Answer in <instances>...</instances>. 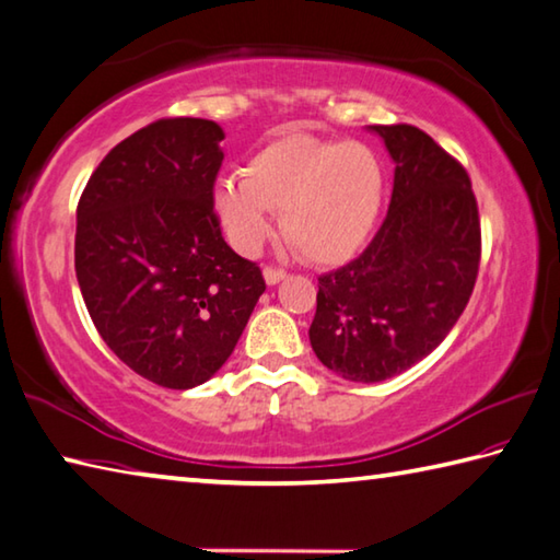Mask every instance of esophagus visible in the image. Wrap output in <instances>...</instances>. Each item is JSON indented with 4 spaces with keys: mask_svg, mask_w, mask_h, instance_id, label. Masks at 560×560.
Segmentation results:
<instances>
[{
    "mask_svg": "<svg viewBox=\"0 0 560 560\" xmlns=\"http://www.w3.org/2000/svg\"><path fill=\"white\" fill-rule=\"evenodd\" d=\"M287 279V271L283 269H277V267H264V281L269 283V287H273V283H279Z\"/></svg>",
    "mask_w": 560,
    "mask_h": 560,
    "instance_id": "1",
    "label": "esophagus"
}]
</instances>
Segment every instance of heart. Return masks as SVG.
I'll return each instance as SVG.
<instances>
[{
	"instance_id": "b5f03b06",
	"label": "heart",
	"mask_w": 560,
	"mask_h": 560,
	"mask_svg": "<svg viewBox=\"0 0 560 560\" xmlns=\"http://www.w3.org/2000/svg\"><path fill=\"white\" fill-rule=\"evenodd\" d=\"M242 174L220 178L212 202L230 242L245 254L271 235V212H279L283 240L306 261L332 267L368 242L380 218L384 168L354 141L287 131L254 151Z\"/></svg>"
}]
</instances>
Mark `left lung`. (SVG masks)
<instances>
[{"instance_id": "obj_1", "label": "left lung", "mask_w": 560, "mask_h": 560, "mask_svg": "<svg viewBox=\"0 0 560 560\" xmlns=\"http://www.w3.org/2000/svg\"><path fill=\"white\" fill-rule=\"evenodd\" d=\"M394 159L389 212L358 259L323 273L311 348L350 382L413 368L453 330L480 269V212L457 159L411 125H374Z\"/></svg>"}]
</instances>
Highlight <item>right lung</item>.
Returning a JSON list of instances; mask_svg holds the SVG:
<instances>
[{"label": "right lung", "mask_w": 560, "mask_h": 560, "mask_svg": "<svg viewBox=\"0 0 560 560\" xmlns=\"http://www.w3.org/2000/svg\"><path fill=\"white\" fill-rule=\"evenodd\" d=\"M222 129L166 117L109 151L78 202L75 273L100 338L166 389L208 382L267 289L212 202Z\"/></svg>", "instance_id": "1"}]
</instances>
